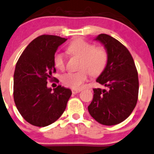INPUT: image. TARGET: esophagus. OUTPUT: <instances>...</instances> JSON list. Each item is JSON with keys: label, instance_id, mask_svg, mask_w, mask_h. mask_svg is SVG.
<instances>
[{"label": "esophagus", "instance_id": "esophagus-1", "mask_svg": "<svg viewBox=\"0 0 154 154\" xmlns=\"http://www.w3.org/2000/svg\"><path fill=\"white\" fill-rule=\"evenodd\" d=\"M80 91H81V89H72V94H77Z\"/></svg>", "mask_w": 154, "mask_h": 154}]
</instances>
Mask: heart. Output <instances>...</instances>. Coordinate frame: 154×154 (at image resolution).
Masks as SVG:
<instances>
[{
    "label": "heart",
    "mask_w": 154,
    "mask_h": 154,
    "mask_svg": "<svg viewBox=\"0 0 154 154\" xmlns=\"http://www.w3.org/2000/svg\"><path fill=\"white\" fill-rule=\"evenodd\" d=\"M66 51L71 56L80 58L78 72H69L61 76V82L66 86L78 89L82 88L88 78L89 73L92 76L100 75L107 66L109 55L104 48L95 47L91 42L82 38L72 41L66 48ZM54 63L59 70L65 68L66 60L62 53H57L54 57Z\"/></svg>",
    "instance_id": "b5f03b06"
}]
</instances>
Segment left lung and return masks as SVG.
<instances>
[{"mask_svg": "<svg viewBox=\"0 0 154 154\" xmlns=\"http://www.w3.org/2000/svg\"><path fill=\"white\" fill-rule=\"evenodd\" d=\"M106 48L107 66L97 82L107 90L94 88V97L88 106L90 115L102 125H114L126 119L136 106L138 97V75L128 50L106 34L94 38Z\"/></svg>", "mask_w": 154, "mask_h": 154, "instance_id": "1", "label": "left lung"}]
</instances>
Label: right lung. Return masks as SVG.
Wrapping results in <instances>:
<instances>
[{
	"mask_svg": "<svg viewBox=\"0 0 154 154\" xmlns=\"http://www.w3.org/2000/svg\"><path fill=\"white\" fill-rule=\"evenodd\" d=\"M66 38L43 35L32 41L16 65L14 98L17 109L29 123L45 127L63 113L72 94L70 89L58 85L48 88V79L56 72L54 57Z\"/></svg>",
	"mask_w": 154,
	"mask_h": 154,
	"instance_id": "add662e5",
	"label": "right lung"
}]
</instances>
